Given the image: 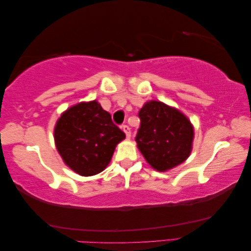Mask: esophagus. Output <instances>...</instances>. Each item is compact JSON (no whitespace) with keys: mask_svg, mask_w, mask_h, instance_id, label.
Returning <instances> with one entry per match:
<instances>
[{"mask_svg":"<svg viewBox=\"0 0 251 251\" xmlns=\"http://www.w3.org/2000/svg\"><path fill=\"white\" fill-rule=\"evenodd\" d=\"M122 129H123V131L125 132V135H126V138H127V139H129V138L131 137V129L129 128V126H127V125H123V126H122Z\"/></svg>","mask_w":251,"mask_h":251,"instance_id":"34e87169","label":"esophagus"}]
</instances>
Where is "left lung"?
Listing matches in <instances>:
<instances>
[{
  "mask_svg": "<svg viewBox=\"0 0 251 251\" xmlns=\"http://www.w3.org/2000/svg\"><path fill=\"white\" fill-rule=\"evenodd\" d=\"M137 146L151 166L166 172L190 156L194 129L183 113L161 101H149L139 111Z\"/></svg>",
  "mask_w": 251,
  "mask_h": 251,
  "instance_id": "8db88e82",
  "label": "left lung"
}]
</instances>
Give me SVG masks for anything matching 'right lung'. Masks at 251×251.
<instances>
[{"label":"right lung","mask_w":251,"mask_h":251,"mask_svg":"<svg viewBox=\"0 0 251 251\" xmlns=\"http://www.w3.org/2000/svg\"><path fill=\"white\" fill-rule=\"evenodd\" d=\"M57 150L73 172L87 177L108 166L125 134L97 101L81 102L63 112L54 130Z\"/></svg>","instance_id":"1"}]
</instances>
